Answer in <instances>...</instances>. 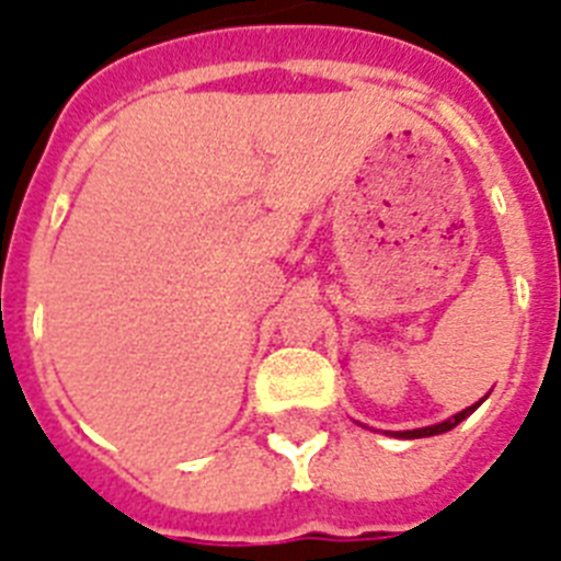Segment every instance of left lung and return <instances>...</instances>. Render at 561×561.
I'll list each match as a JSON object with an SVG mask.
<instances>
[{
	"label": "left lung",
	"mask_w": 561,
	"mask_h": 561,
	"mask_svg": "<svg viewBox=\"0 0 561 561\" xmlns=\"http://www.w3.org/2000/svg\"><path fill=\"white\" fill-rule=\"evenodd\" d=\"M480 403H482V400H480ZM480 403H477V405H480ZM477 405H468L466 411H459V414H454L451 420H445V423H439V425H428V428H414V431H394V437L417 439V437H434V434H445V431L457 428V425L462 423V420H466L468 414H471V411L477 409Z\"/></svg>",
	"instance_id": "obj_1"
}]
</instances>
